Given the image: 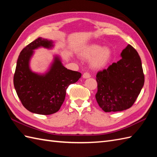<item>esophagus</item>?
Here are the masks:
<instances>
[{"instance_id":"esophagus-1","label":"esophagus","mask_w":157,"mask_h":157,"mask_svg":"<svg viewBox=\"0 0 157 157\" xmlns=\"http://www.w3.org/2000/svg\"><path fill=\"white\" fill-rule=\"evenodd\" d=\"M82 77L84 78H90L91 77V75H90V74L89 73H88V72H85L84 74H83V75H82Z\"/></svg>"}]
</instances>
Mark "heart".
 Here are the masks:
<instances>
[{
	"label": "heart",
	"mask_w": 157,
	"mask_h": 157,
	"mask_svg": "<svg viewBox=\"0 0 157 157\" xmlns=\"http://www.w3.org/2000/svg\"><path fill=\"white\" fill-rule=\"evenodd\" d=\"M79 55L82 59H90V65L93 69H99L107 65L111 60L112 52L106 46L102 47L97 44H91L82 48Z\"/></svg>",
	"instance_id": "1"
}]
</instances>
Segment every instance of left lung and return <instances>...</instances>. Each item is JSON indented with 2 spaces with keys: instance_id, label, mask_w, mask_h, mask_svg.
I'll list each match as a JSON object with an SVG mask.
<instances>
[{
  "instance_id": "left-lung-1",
  "label": "left lung",
  "mask_w": 157,
  "mask_h": 157,
  "mask_svg": "<svg viewBox=\"0 0 157 157\" xmlns=\"http://www.w3.org/2000/svg\"><path fill=\"white\" fill-rule=\"evenodd\" d=\"M122 59L96 74V99L105 112L121 111L134 105L144 84L142 62L136 50L128 44Z\"/></svg>"
}]
</instances>
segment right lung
Here are the masks:
<instances>
[{
	"label": "right lung",
	"mask_w": 157,
	"mask_h": 157,
	"mask_svg": "<svg viewBox=\"0 0 157 157\" xmlns=\"http://www.w3.org/2000/svg\"><path fill=\"white\" fill-rule=\"evenodd\" d=\"M52 42L38 38L20 52L13 76V84L23 106L32 113L51 115L57 112L65 101L68 86L78 82L81 73L67 69L55 56L49 71L45 75L33 73L29 61L33 50L40 46L51 48Z\"/></svg>",
	"instance_id": "add662e5"
}]
</instances>
